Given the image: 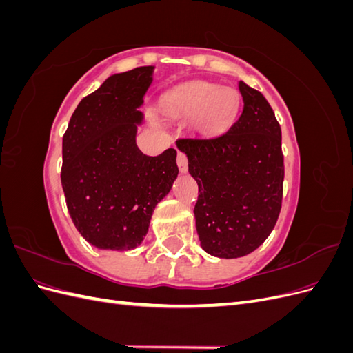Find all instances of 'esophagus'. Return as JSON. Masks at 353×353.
<instances>
[{
  "instance_id": "1",
  "label": "esophagus",
  "mask_w": 353,
  "mask_h": 353,
  "mask_svg": "<svg viewBox=\"0 0 353 353\" xmlns=\"http://www.w3.org/2000/svg\"><path fill=\"white\" fill-rule=\"evenodd\" d=\"M176 163H178V168H179V172L181 174H187L188 170V160H187V156L184 153H178L176 156Z\"/></svg>"
}]
</instances>
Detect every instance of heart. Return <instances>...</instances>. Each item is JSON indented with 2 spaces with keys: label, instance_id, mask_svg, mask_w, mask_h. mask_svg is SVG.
<instances>
[{
  "label": "heart",
  "instance_id": "1",
  "mask_svg": "<svg viewBox=\"0 0 353 353\" xmlns=\"http://www.w3.org/2000/svg\"><path fill=\"white\" fill-rule=\"evenodd\" d=\"M241 95L208 81H191L170 90L163 97V112L174 121L191 119L193 131L203 137L227 132L236 122Z\"/></svg>",
  "mask_w": 353,
  "mask_h": 353
}]
</instances>
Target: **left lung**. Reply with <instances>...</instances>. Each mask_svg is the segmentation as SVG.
<instances>
[{"instance_id": "obj_1", "label": "left lung", "mask_w": 353, "mask_h": 353, "mask_svg": "<svg viewBox=\"0 0 353 353\" xmlns=\"http://www.w3.org/2000/svg\"><path fill=\"white\" fill-rule=\"evenodd\" d=\"M239 90L244 108L228 132L181 143L199 185L200 245L222 259L258 249L275 227L283 199L281 128L259 91L243 81Z\"/></svg>"}]
</instances>
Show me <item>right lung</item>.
<instances>
[{
    "instance_id": "add662e5",
    "label": "right lung",
    "mask_w": 353,
    "mask_h": 353,
    "mask_svg": "<svg viewBox=\"0 0 353 353\" xmlns=\"http://www.w3.org/2000/svg\"><path fill=\"white\" fill-rule=\"evenodd\" d=\"M154 66L114 73L73 112L63 137L61 187L74 227L101 250H132L178 176L176 150L137 145Z\"/></svg>"
}]
</instances>
